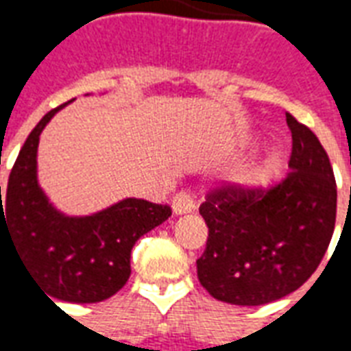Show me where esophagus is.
I'll return each instance as SVG.
<instances>
[{
    "label": "esophagus",
    "instance_id": "34e87169",
    "mask_svg": "<svg viewBox=\"0 0 351 351\" xmlns=\"http://www.w3.org/2000/svg\"><path fill=\"white\" fill-rule=\"evenodd\" d=\"M193 197H191L190 191H178L175 197H173V213L175 214H186V213H191L193 210Z\"/></svg>",
    "mask_w": 351,
    "mask_h": 351
}]
</instances>
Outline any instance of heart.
<instances>
[{
    "label": "heart",
    "instance_id": "obj_1",
    "mask_svg": "<svg viewBox=\"0 0 351 351\" xmlns=\"http://www.w3.org/2000/svg\"><path fill=\"white\" fill-rule=\"evenodd\" d=\"M278 163H280L278 154H272V156H269L263 163V173H271L272 169L278 167Z\"/></svg>",
    "mask_w": 351,
    "mask_h": 351
}]
</instances>
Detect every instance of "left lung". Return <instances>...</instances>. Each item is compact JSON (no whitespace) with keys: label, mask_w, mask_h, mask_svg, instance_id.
I'll return each mask as SVG.
<instances>
[{"label":"left lung","mask_w":351,"mask_h":351,"mask_svg":"<svg viewBox=\"0 0 351 351\" xmlns=\"http://www.w3.org/2000/svg\"><path fill=\"white\" fill-rule=\"evenodd\" d=\"M289 173L272 186L220 184L199 214L208 226L197 278L214 299L241 306L278 301L322 263L337 220V182L317 137L289 112Z\"/></svg>","instance_id":"left-lung-1"}]
</instances>
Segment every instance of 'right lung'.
I'll return each mask as SVG.
<instances>
[{
	"instance_id": "right-lung-1",
	"label": "right lung",
	"mask_w": 351,
	"mask_h": 351,
	"mask_svg": "<svg viewBox=\"0 0 351 351\" xmlns=\"http://www.w3.org/2000/svg\"><path fill=\"white\" fill-rule=\"evenodd\" d=\"M62 107L47 112L27 135L3 201L0 186V244L3 235L11 239L35 284L50 297L99 302L122 289L131 274L133 244L167 220L171 206L123 199L84 218L58 213L37 184V146L45 125Z\"/></svg>"
}]
</instances>
